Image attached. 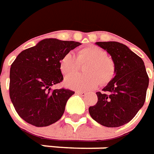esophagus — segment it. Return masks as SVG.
Returning <instances> with one entry per match:
<instances>
[{
  "label": "esophagus",
  "mask_w": 154,
  "mask_h": 154,
  "mask_svg": "<svg viewBox=\"0 0 154 154\" xmlns=\"http://www.w3.org/2000/svg\"><path fill=\"white\" fill-rule=\"evenodd\" d=\"M75 93H76L77 94L82 95V96H85V95H86V94H87V92H85V91H76Z\"/></svg>",
  "instance_id": "esophagus-1"
}]
</instances>
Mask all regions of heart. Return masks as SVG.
I'll return each instance as SVG.
<instances>
[{
	"label": "heart",
	"instance_id": "obj_1",
	"mask_svg": "<svg viewBox=\"0 0 154 154\" xmlns=\"http://www.w3.org/2000/svg\"><path fill=\"white\" fill-rule=\"evenodd\" d=\"M89 62L85 68L87 75L75 74L66 77L65 85L68 88L76 90H89L95 88L99 83L104 85L114 77L115 67L113 60L108 57L107 52L103 49L90 45L80 49L75 57L68 52L60 59L59 66L64 75H70L79 67V64Z\"/></svg>",
	"mask_w": 154,
	"mask_h": 154
}]
</instances>
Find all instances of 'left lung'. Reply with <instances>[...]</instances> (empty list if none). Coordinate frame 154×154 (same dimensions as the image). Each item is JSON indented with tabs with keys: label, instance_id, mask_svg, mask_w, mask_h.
Segmentation results:
<instances>
[{
	"label": "left lung",
	"instance_id": "8db88e82",
	"mask_svg": "<svg viewBox=\"0 0 154 154\" xmlns=\"http://www.w3.org/2000/svg\"><path fill=\"white\" fill-rule=\"evenodd\" d=\"M95 44L111 55L115 75L103 93H96L98 102L89 107V114L103 126L119 127L133 119L143 105L149 76L143 60L125 45L116 41Z\"/></svg>",
	"mask_w": 154,
	"mask_h": 154
}]
</instances>
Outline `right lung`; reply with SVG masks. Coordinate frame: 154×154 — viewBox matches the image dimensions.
Returning a JSON list of instances; mask_svg holds the SVG:
<instances>
[{
    "label": "right lung",
    "instance_id": "1",
    "mask_svg": "<svg viewBox=\"0 0 154 154\" xmlns=\"http://www.w3.org/2000/svg\"><path fill=\"white\" fill-rule=\"evenodd\" d=\"M79 42L49 38L21 51L10 70V98L17 114L24 120L45 127L57 122L65 104L75 92L53 89L63 80L59 63L61 57L80 45Z\"/></svg>",
    "mask_w": 154,
    "mask_h": 154
}]
</instances>
